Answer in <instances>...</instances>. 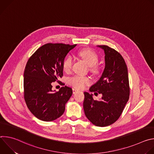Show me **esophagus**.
I'll return each instance as SVG.
<instances>
[{"label":"esophagus","mask_w":154,"mask_h":154,"mask_svg":"<svg viewBox=\"0 0 154 154\" xmlns=\"http://www.w3.org/2000/svg\"><path fill=\"white\" fill-rule=\"evenodd\" d=\"M79 91L77 90V89H75V88H73L72 89V92H73V94H75V93H76L77 92H78Z\"/></svg>","instance_id":"esophagus-1"}]
</instances>
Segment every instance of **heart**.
Wrapping results in <instances>:
<instances>
[{"instance_id":"heart-1","label":"heart","mask_w":154,"mask_h":154,"mask_svg":"<svg viewBox=\"0 0 154 154\" xmlns=\"http://www.w3.org/2000/svg\"><path fill=\"white\" fill-rule=\"evenodd\" d=\"M78 55L80 58H82L86 64L91 67V70L96 72L97 71V68L94 66L97 63L99 58L97 55L93 51L85 49L80 51ZM72 58L71 57H68L66 58L63 62V69L66 72H69L71 69L72 65ZM69 83L74 87L78 89H82L83 88L90 83V79L87 77H83L80 75H75L69 79Z\"/></svg>"}]
</instances>
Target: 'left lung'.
Instances as JSON below:
<instances>
[{
  "instance_id": "8db88e82",
  "label": "left lung",
  "mask_w": 154,
  "mask_h": 154,
  "mask_svg": "<svg viewBox=\"0 0 154 154\" xmlns=\"http://www.w3.org/2000/svg\"><path fill=\"white\" fill-rule=\"evenodd\" d=\"M105 53V68L99 80L90 88L94 94H102L99 100L93 94L84 92V112L94 125L106 127L120 117L128 100L130 88L128 70L121 55L107 46H97Z\"/></svg>"
}]
</instances>
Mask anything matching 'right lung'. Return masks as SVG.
Listing matches in <instances>:
<instances>
[{
	"label": "right lung",
	"mask_w": 154,
	"mask_h": 154,
	"mask_svg": "<svg viewBox=\"0 0 154 154\" xmlns=\"http://www.w3.org/2000/svg\"><path fill=\"white\" fill-rule=\"evenodd\" d=\"M76 45L48 43L39 48L29 59L24 73V99L30 112L43 121H52L64 112L72 94L71 88L52 90V83L63 75V62Z\"/></svg>",
	"instance_id": "right-lung-1"
}]
</instances>
